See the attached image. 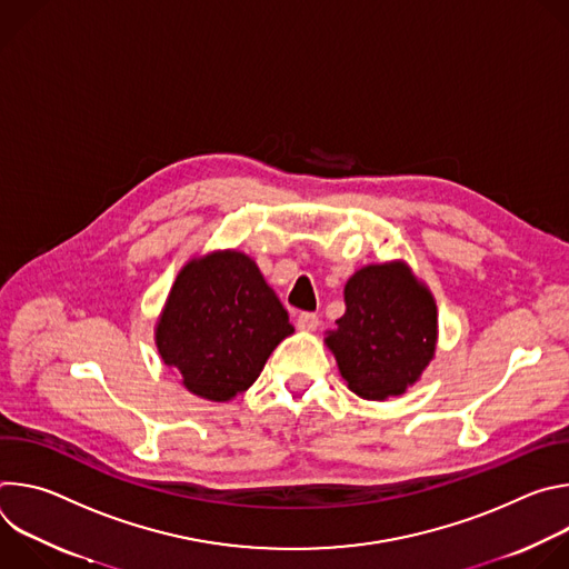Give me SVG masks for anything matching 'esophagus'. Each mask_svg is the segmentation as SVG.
Here are the masks:
<instances>
[{
  "instance_id": "34e87169",
  "label": "esophagus",
  "mask_w": 569,
  "mask_h": 569,
  "mask_svg": "<svg viewBox=\"0 0 569 569\" xmlns=\"http://www.w3.org/2000/svg\"><path fill=\"white\" fill-rule=\"evenodd\" d=\"M319 327V317L315 312H299L297 315V329L315 331Z\"/></svg>"
}]
</instances>
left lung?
Masks as SVG:
<instances>
[{
	"label": "left lung",
	"instance_id": "left-lung-1",
	"mask_svg": "<svg viewBox=\"0 0 569 569\" xmlns=\"http://www.w3.org/2000/svg\"><path fill=\"white\" fill-rule=\"evenodd\" d=\"M345 315L329 331L349 389L369 400L400 396L435 358L437 303L408 263L358 270L345 286Z\"/></svg>",
	"mask_w": 569,
	"mask_h": 569
}]
</instances>
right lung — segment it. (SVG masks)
I'll use <instances>...</instances> for the list:
<instances>
[{
    "label": "right lung",
    "mask_w": 569,
    "mask_h": 569,
    "mask_svg": "<svg viewBox=\"0 0 569 569\" xmlns=\"http://www.w3.org/2000/svg\"><path fill=\"white\" fill-rule=\"evenodd\" d=\"M292 331L288 310L257 263L224 250L180 270L157 319L154 345L191 393L224 402L254 385Z\"/></svg>",
    "instance_id": "add662e5"
}]
</instances>
